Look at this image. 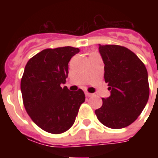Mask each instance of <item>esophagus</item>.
<instances>
[{
  "label": "esophagus",
  "mask_w": 158,
  "mask_h": 158,
  "mask_svg": "<svg viewBox=\"0 0 158 158\" xmlns=\"http://www.w3.org/2000/svg\"><path fill=\"white\" fill-rule=\"evenodd\" d=\"M85 96H86L87 98H90V97L93 96V94H90V93H88V92H86V93H85Z\"/></svg>",
  "instance_id": "34e87169"
}]
</instances>
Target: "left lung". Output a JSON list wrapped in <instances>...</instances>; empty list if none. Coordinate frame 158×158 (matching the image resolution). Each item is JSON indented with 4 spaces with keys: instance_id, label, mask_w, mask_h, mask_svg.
I'll return each instance as SVG.
<instances>
[{
    "instance_id": "left-lung-1",
    "label": "left lung",
    "mask_w": 158,
    "mask_h": 158,
    "mask_svg": "<svg viewBox=\"0 0 158 158\" xmlns=\"http://www.w3.org/2000/svg\"><path fill=\"white\" fill-rule=\"evenodd\" d=\"M104 79L110 96L102 98L95 110L97 117L111 129L125 128L141 114L149 98L148 71L144 64L130 49L119 45H101Z\"/></svg>"
}]
</instances>
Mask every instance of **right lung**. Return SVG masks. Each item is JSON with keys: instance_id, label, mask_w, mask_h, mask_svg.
I'll return each instance as SVG.
<instances>
[{"instance_id": "right-lung-1", "label": "right lung", "mask_w": 158, "mask_h": 158, "mask_svg": "<svg viewBox=\"0 0 158 158\" xmlns=\"http://www.w3.org/2000/svg\"><path fill=\"white\" fill-rule=\"evenodd\" d=\"M79 52L73 47L48 48L31 58L25 65L20 89L23 106L33 122L51 134H61L74 123L85 101L82 89L61 88L68 76L69 61Z\"/></svg>"}]
</instances>
